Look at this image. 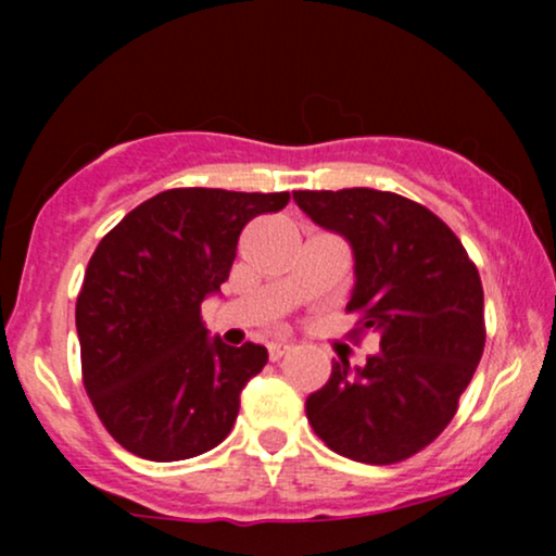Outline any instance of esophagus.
<instances>
[{
	"label": "esophagus",
	"instance_id": "1",
	"mask_svg": "<svg viewBox=\"0 0 556 556\" xmlns=\"http://www.w3.org/2000/svg\"><path fill=\"white\" fill-rule=\"evenodd\" d=\"M292 350V344H287V342H271L269 344V358L271 361H279L282 358V355H287Z\"/></svg>",
	"mask_w": 556,
	"mask_h": 556
}]
</instances>
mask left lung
<instances>
[{
  "instance_id": "8db88e82",
  "label": "left lung",
  "mask_w": 556,
  "mask_h": 556,
  "mask_svg": "<svg viewBox=\"0 0 556 556\" xmlns=\"http://www.w3.org/2000/svg\"><path fill=\"white\" fill-rule=\"evenodd\" d=\"M318 227L353 248L348 311L379 334L366 366L340 358L305 416L337 455L392 465L429 446L457 413L483 355V287L457 235L420 203L374 188L295 190Z\"/></svg>"
}]
</instances>
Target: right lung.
I'll return each instance as SVG.
<instances>
[{"label": "right lung", "instance_id": "right-lung-1", "mask_svg": "<svg viewBox=\"0 0 556 556\" xmlns=\"http://www.w3.org/2000/svg\"><path fill=\"white\" fill-rule=\"evenodd\" d=\"M290 193L175 188L140 203L88 261L75 327L83 384L132 455L175 463L225 442L264 344L208 337L201 303L229 277L242 227Z\"/></svg>", "mask_w": 556, "mask_h": 556}]
</instances>
